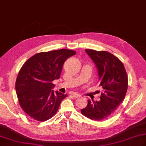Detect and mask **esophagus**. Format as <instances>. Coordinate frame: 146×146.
Masks as SVG:
<instances>
[{
  "label": "esophagus",
  "instance_id": "1",
  "mask_svg": "<svg viewBox=\"0 0 146 146\" xmlns=\"http://www.w3.org/2000/svg\"><path fill=\"white\" fill-rule=\"evenodd\" d=\"M72 96H73V98H80V97H81V95H80L79 94H77V93H73V94H72Z\"/></svg>",
  "mask_w": 146,
  "mask_h": 146
}]
</instances>
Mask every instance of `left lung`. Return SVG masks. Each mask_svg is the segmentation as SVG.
Instances as JSON below:
<instances>
[{"instance_id": "8db88e82", "label": "left lung", "mask_w": 146, "mask_h": 146, "mask_svg": "<svg viewBox=\"0 0 146 146\" xmlns=\"http://www.w3.org/2000/svg\"><path fill=\"white\" fill-rule=\"evenodd\" d=\"M98 69L99 86L104 90L100 101L88 100L81 113L92 120L109 118L124 99L128 89V76L123 63L106 51L86 49Z\"/></svg>"}]
</instances>
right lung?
<instances>
[{"mask_svg": "<svg viewBox=\"0 0 146 146\" xmlns=\"http://www.w3.org/2000/svg\"><path fill=\"white\" fill-rule=\"evenodd\" d=\"M76 54L68 49L37 53L29 58L21 68L15 89L22 109L31 119L44 121L58 111L67 94L54 92L52 81L60 77L66 60Z\"/></svg>", "mask_w": 146, "mask_h": 146, "instance_id": "1", "label": "right lung"}]
</instances>
